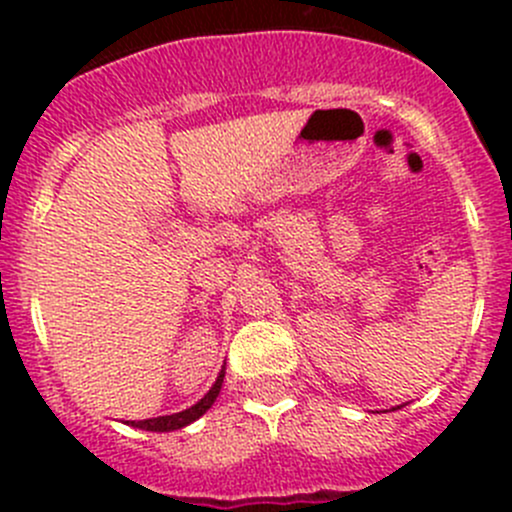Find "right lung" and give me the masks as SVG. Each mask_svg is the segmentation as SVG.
Listing matches in <instances>:
<instances>
[{
  "mask_svg": "<svg viewBox=\"0 0 512 512\" xmlns=\"http://www.w3.org/2000/svg\"><path fill=\"white\" fill-rule=\"evenodd\" d=\"M223 376H225V371H220V376H218V381L213 384V389H210L208 394L198 401V404L190 406V409L180 411V414H173V416H158V418H146V421H131V426L143 428V431H175V428L188 426V423H193L195 418L203 416L205 411L215 404V399H218V394H220V386H223Z\"/></svg>",
  "mask_w": 512,
  "mask_h": 512,
  "instance_id": "add662e5",
  "label": "right lung"
}]
</instances>
